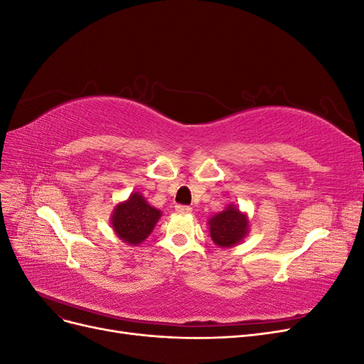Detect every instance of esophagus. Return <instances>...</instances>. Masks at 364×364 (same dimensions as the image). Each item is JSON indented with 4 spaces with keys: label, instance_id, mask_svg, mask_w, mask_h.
I'll use <instances>...</instances> for the list:
<instances>
[{
    "label": "esophagus",
    "instance_id": "34e87169",
    "mask_svg": "<svg viewBox=\"0 0 364 364\" xmlns=\"http://www.w3.org/2000/svg\"><path fill=\"white\" fill-rule=\"evenodd\" d=\"M176 211L181 213V214H190L191 208L188 205H176Z\"/></svg>",
    "mask_w": 364,
    "mask_h": 364
}]
</instances>
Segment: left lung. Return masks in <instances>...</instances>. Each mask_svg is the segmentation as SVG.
Instances as JSON below:
<instances>
[{
  "instance_id": "obj_1",
  "label": "left lung",
  "mask_w": 364,
  "mask_h": 364,
  "mask_svg": "<svg viewBox=\"0 0 364 364\" xmlns=\"http://www.w3.org/2000/svg\"><path fill=\"white\" fill-rule=\"evenodd\" d=\"M209 234L214 243L220 247H232L238 245L247 234L249 222L245 214L234 205H229L225 211L209 218Z\"/></svg>"
}]
</instances>
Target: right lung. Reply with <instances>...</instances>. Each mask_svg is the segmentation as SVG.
<instances>
[{
  "label": "right lung",
  "instance_id": "add662e5",
  "mask_svg": "<svg viewBox=\"0 0 364 364\" xmlns=\"http://www.w3.org/2000/svg\"><path fill=\"white\" fill-rule=\"evenodd\" d=\"M159 217V209L150 206L139 193H134L127 202L117 205L112 228L124 243L136 246L150 235Z\"/></svg>",
  "mask_w": 364,
  "mask_h": 364
}]
</instances>
